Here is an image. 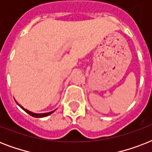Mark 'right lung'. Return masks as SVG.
<instances>
[{"label":"right lung","instance_id":"add662e5","mask_svg":"<svg viewBox=\"0 0 152 152\" xmlns=\"http://www.w3.org/2000/svg\"><path fill=\"white\" fill-rule=\"evenodd\" d=\"M15 102H16V101H15ZM16 103H17L18 105H19V106H20V107H21V108H22L23 110L25 111V112H27V113H28V114H30V115L32 116V117H34V118H44V117H47V116L50 115L51 113H53V112H54V110H53V111H51V112H49V113H33V112H31V111H29V110H26V109H24V108H23V106H20V104L18 103L17 102H16Z\"/></svg>","mask_w":152,"mask_h":152}]
</instances>
